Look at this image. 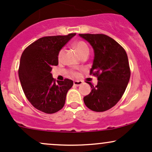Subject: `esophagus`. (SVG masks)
<instances>
[{
    "instance_id": "1",
    "label": "esophagus",
    "mask_w": 152,
    "mask_h": 152,
    "mask_svg": "<svg viewBox=\"0 0 152 152\" xmlns=\"http://www.w3.org/2000/svg\"><path fill=\"white\" fill-rule=\"evenodd\" d=\"M82 84H83V82L81 81H75L74 82H73V85H74V86H79Z\"/></svg>"
}]
</instances>
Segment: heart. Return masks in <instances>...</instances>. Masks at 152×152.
Listing matches in <instances>:
<instances>
[{
    "label": "heart",
    "instance_id": "b5f03b06",
    "mask_svg": "<svg viewBox=\"0 0 152 152\" xmlns=\"http://www.w3.org/2000/svg\"><path fill=\"white\" fill-rule=\"evenodd\" d=\"M73 47L74 48V49L76 50V52L78 53V54H79L81 57L82 56H84V55L89 54V47H88L87 44L84 41L78 40L74 42L73 44ZM63 53V50L61 49L58 54V58L59 61L61 59V58H62ZM71 76H73V77H78V76H79V73L77 72H75V71H72V72H71Z\"/></svg>",
    "mask_w": 152,
    "mask_h": 152
}]
</instances>
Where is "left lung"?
I'll list each match as a JSON object with an SVG mask.
<instances>
[{
	"label": "left lung",
	"instance_id": "left-lung-1",
	"mask_svg": "<svg viewBox=\"0 0 152 152\" xmlns=\"http://www.w3.org/2000/svg\"><path fill=\"white\" fill-rule=\"evenodd\" d=\"M89 42L94 52L90 75L97 77L96 86L84 97V104L95 112H104L114 107L126 91L131 76L128 56L124 48L103 34H79Z\"/></svg>",
	"mask_w": 152,
	"mask_h": 152
}]
</instances>
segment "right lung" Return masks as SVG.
Instances as JSON below:
<instances>
[{
  "mask_svg": "<svg viewBox=\"0 0 152 152\" xmlns=\"http://www.w3.org/2000/svg\"><path fill=\"white\" fill-rule=\"evenodd\" d=\"M76 33L64 36H48L38 39L23 52L19 77L25 96L36 109L52 114L63 107L72 80L56 82L52 67L58 65V54Z\"/></svg>",
  "mask_w": 152,
  "mask_h": 152,
  "instance_id": "1",
  "label": "right lung"
}]
</instances>
